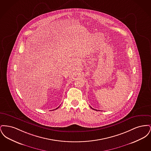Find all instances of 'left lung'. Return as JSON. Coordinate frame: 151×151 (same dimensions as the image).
<instances>
[{
  "label": "left lung",
  "mask_w": 151,
  "mask_h": 151,
  "mask_svg": "<svg viewBox=\"0 0 151 151\" xmlns=\"http://www.w3.org/2000/svg\"><path fill=\"white\" fill-rule=\"evenodd\" d=\"M92 108V109H93V108Z\"/></svg>",
  "instance_id": "1"
}]
</instances>
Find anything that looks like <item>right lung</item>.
Instances as JSON below:
<instances>
[{
  "label": "right lung",
  "instance_id": "add662e5",
  "mask_svg": "<svg viewBox=\"0 0 151 151\" xmlns=\"http://www.w3.org/2000/svg\"><path fill=\"white\" fill-rule=\"evenodd\" d=\"M59 107H58V108H59ZM58 108H57V109H57Z\"/></svg>",
  "mask_w": 151,
  "mask_h": 151
}]
</instances>
